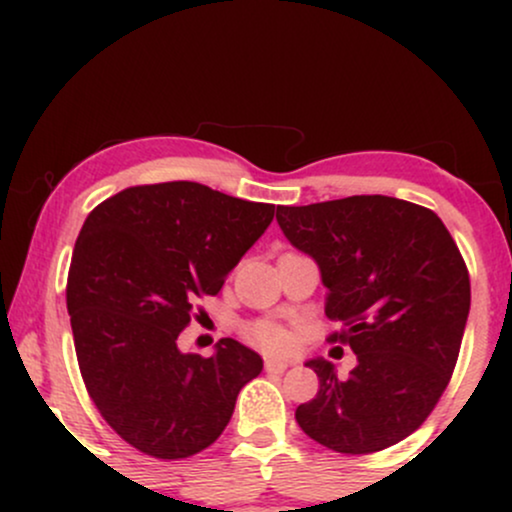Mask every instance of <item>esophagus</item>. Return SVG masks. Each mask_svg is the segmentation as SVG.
Returning <instances> with one entry per match:
<instances>
[{
  "mask_svg": "<svg viewBox=\"0 0 512 512\" xmlns=\"http://www.w3.org/2000/svg\"><path fill=\"white\" fill-rule=\"evenodd\" d=\"M289 366H291V363L284 361V358H267V361H264V368H267V373H284V370Z\"/></svg>",
  "mask_w": 512,
  "mask_h": 512,
  "instance_id": "obj_1",
  "label": "esophagus"
}]
</instances>
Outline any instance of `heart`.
Returning a JSON list of instances; mask_svg holds the SVG:
<instances>
[{"mask_svg":"<svg viewBox=\"0 0 512 512\" xmlns=\"http://www.w3.org/2000/svg\"><path fill=\"white\" fill-rule=\"evenodd\" d=\"M245 339L264 351H286L293 344L291 332L274 325V322H255L245 330Z\"/></svg>","mask_w":512,"mask_h":512,"instance_id":"heart-1","label":"heart"}]
</instances>
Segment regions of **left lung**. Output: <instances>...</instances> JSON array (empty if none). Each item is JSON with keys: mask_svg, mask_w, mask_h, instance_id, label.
<instances>
[{"mask_svg": "<svg viewBox=\"0 0 512 512\" xmlns=\"http://www.w3.org/2000/svg\"><path fill=\"white\" fill-rule=\"evenodd\" d=\"M276 221L330 289L325 313L344 330L327 339L358 361L346 378L305 363L320 390L298 426L342 455L390 448L436 409L460 356L472 298L460 248L431 209L385 195L276 207Z\"/></svg>", "mask_w": 512, "mask_h": 512, "instance_id": "1", "label": "left lung"}]
</instances>
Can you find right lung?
<instances>
[{"label": "right lung", "instance_id": "right-lung-1", "mask_svg": "<svg viewBox=\"0 0 512 512\" xmlns=\"http://www.w3.org/2000/svg\"><path fill=\"white\" fill-rule=\"evenodd\" d=\"M272 219L274 204L187 180L127 187L86 216L67 276L76 361L108 426L144 455L209 448L260 375L262 358L236 339L209 358L175 342Z\"/></svg>", "mask_w": 512, "mask_h": 512}]
</instances>
